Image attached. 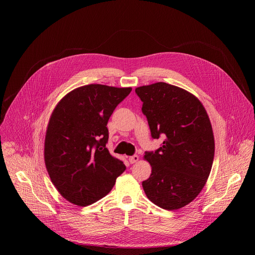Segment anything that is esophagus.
I'll use <instances>...</instances> for the list:
<instances>
[{
    "label": "esophagus",
    "mask_w": 255,
    "mask_h": 255,
    "mask_svg": "<svg viewBox=\"0 0 255 255\" xmlns=\"http://www.w3.org/2000/svg\"><path fill=\"white\" fill-rule=\"evenodd\" d=\"M138 160H139V157L137 155H133V156L129 157V162L130 163H136Z\"/></svg>",
    "instance_id": "34e87169"
}]
</instances>
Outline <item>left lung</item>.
Listing matches in <instances>:
<instances>
[{
    "label": "left lung",
    "instance_id": "obj_1",
    "mask_svg": "<svg viewBox=\"0 0 255 255\" xmlns=\"http://www.w3.org/2000/svg\"><path fill=\"white\" fill-rule=\"evenodd\" d=\"M135 92L152 137H165L162 146L144 155L152 173L142 188L156 206L181 209L195 199L210 176L215 152L211 121L199 99L182 88L160 82Z\"/></svg>",
    "mask_w": 255,
    "mask_h": 255
}]
</instances>
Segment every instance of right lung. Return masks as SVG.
Masks as SVG:
<instances>
[{
  "label": "right lung",
  "mask_w": 255,
  "mask_h": 255,
  "mask_svg": "<svg viewBox=\"0 0 255 255\" xmlns=\"http://www.w3.org/2000/svg\"><path fill=\"white\" fill-rule=\"evenodd\" d=\"M132 88L92 84L76 88L51 113L44 162L52 184L69 203L87 207L107 195L126 169L105 148L106 125Z\"/></svg>",
  "instance_id": "add662e5"
}]
</instances>
